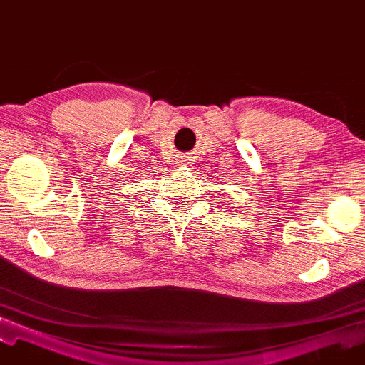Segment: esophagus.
<instances>
[{
  "label": "esophagus",
  "mask_w": 365,
  "mask_h": 365,
  "mask_svg": "<svg viewBox=\"0 0 365 365\" xmlns=\"http://www.w3.org/2000/svg\"><path fill=\"white\" fill-rule=\"evenodd\" d=\"M185 163H187V160H185ZM188 163H190V161H188Z\"/></svg>",
  "instance_id": "1"
}]
</instances>
